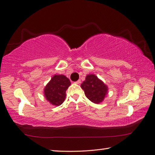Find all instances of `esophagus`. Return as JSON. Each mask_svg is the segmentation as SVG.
I'll use <instances>...</instances> for the list:
<instances>
[{"mask_svg": "<svg viewBox=\"0 0 155 155\" xmlns=\"http://www.w3.org/2000/svg\"><path fill=\"white\" fill-rule=\"evenodd\" d=\"M75 83H76V84H79V83H81V80H80V79H79V80H78L77 81L75 82Z\"/></svg>", "mask_w": 155, "mask_h": 155, "instance_id": "34e87169", "label": "esophagus"}]
</instances>
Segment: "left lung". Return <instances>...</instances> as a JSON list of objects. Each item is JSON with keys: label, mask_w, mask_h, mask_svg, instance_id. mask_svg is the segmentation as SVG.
I'll return each mask as SVG.
<instances>
[{"label": "left lung", "mask_w": 155, "mask_h": 155, "mask_svg": "<svg viewBox=\"0 0 155 155\" xmlns=\"http://www.w3.org/2000/svg\"><path fill=\"white\" fill-rule=\"evenodd\" d=\"M81 87L88 99L94 104L103 101L108 91L107 85L94 74L87 76Z\"/></svg>", "instance_id": "8db88e82"}]
</instances>
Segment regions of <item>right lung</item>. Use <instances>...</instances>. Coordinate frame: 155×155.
<instances>
[{"label":"right lung","mask_w":155,"mask_h":155,"mask_svg":"<svg viewBox=\"0 0 155 155\" xmlns=\"http://www.w3.org/2000/svg\"><path fill=\"white\" fill-rule=\"evenodd\" d=\"M69 79L63 75H55L45 88L46 100L51 104L59 106L63 104L66 97V91L70 85Z\"/></svg>","instance_id":"obj_1"}]
</instances>
